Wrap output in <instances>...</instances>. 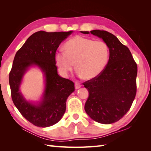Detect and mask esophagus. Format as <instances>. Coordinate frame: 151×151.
Returning a JSON list of instances; mask_svg holds the SVG:
<instances>
[{"mask_svg": "<svg viewBox=\"0 0 151 151\" xmlns=\"http://www.w3.org/2000/svg\"><path fill=\"white\" fill-rule=\"evenodd\" d=\"M81 87V84L80 83H76V84H75V88H76V89L80 88Z\"/></svg>", "mask_w": 151, "mask_h": 151, "instance_id": "34e87169", "label": "esophagus"}]
</instances>
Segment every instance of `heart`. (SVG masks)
Instances as JSON below:
<instances>
[{"instance_id":"b5f03b06","label":"heart","mask_w":151,"mask_h":151,"mask_svg":"<svg viewBox=\"0 0 151 151\" xmlns=\"http://www.w3.org/2000/svg\"><path fill=\"white\" fill-rule=\"evenodd\" d=\"M65 50L55 54V60L63 76H67L74 66L77 74L86 80L98 77L104 69L109 58L106 42L77 35L65 43Z\"/></svg>"}]
</instances>
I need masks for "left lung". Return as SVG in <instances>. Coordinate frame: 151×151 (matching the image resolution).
Segmentation results:
<instances>
[{
  "instance_id": "obj_1",
  "label": "left lung",
  "mask_w": 151,
  "mask_h": 151,
  "mask_svg": "<svg viewBox=\"0 0 151 151\" xmlns=\"http://www.w3.org/2000/svg\"><path fill=\"white\" fill-rule=\"evenodd\" d=\"M81 33L89 34V32ZM90 33L107 43L109 58L101 74L83 83L89 94L84 109L94 121L111 124L120 120L134 101L137 92V65L129 48L115 35L99 29Z\"/></svg>"
}]
</instances>
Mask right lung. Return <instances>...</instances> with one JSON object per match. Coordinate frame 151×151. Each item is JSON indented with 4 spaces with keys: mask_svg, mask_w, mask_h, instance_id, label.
<instances>
[{
    "mask_svg": "<svg viewBox=\"0 0 151 151\" xmlns=\"http://www.w3.org/2000/svg\"><path fill=\"white\" fill-rule=\"evenodd\" d=\"M72 32H36L26 41L14 58L9 79L12 101L21 115L35 126L48 127L57 123L65 111L67 98L75 90L72 81L58 74L55 60L59 45ZM33 65L38 66L45 77L43 98L38 105L26 100L19 91L24 74Z\"/></svg>",
    "mask_w": 151,
    "mask_h": 151,
    "instance_id": "obj_1",
    "label": "right lung"
}]
</instances>
